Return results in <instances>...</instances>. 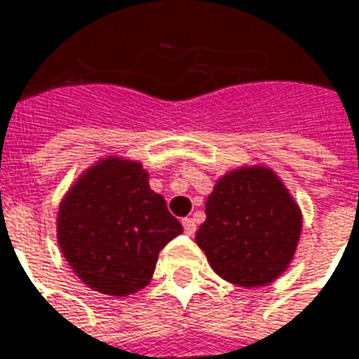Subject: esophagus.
Masks as SVG:
<instances>
[{
	"mask_svg": "<svg viewBox=\"0 0 359 359\" xmlns=\"http://www.w3.org/2000/svg\"><path fill=\"white\" fill-rule=\"evenodd\" d=\"M182 224H183V229H185V233L195 235V231H197V224H195V219H193V218H183Z\"/></svg>",
	"mask_w": 359,
	"mask_h": 359,
	"instance_id": "34e87169",
	"label": "esophagus"
}]
</instances>
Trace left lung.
<instances>
[{"label":"left lung","mask_w":359,"mask_h":359,"mask_svg":"<svg viewBox=\"0 0 359 359\" xmlns=\"http://www.w3.org/2000/svg\"><path fill=\"white\" fill-rule=\"evenodd\" d=\"M206 219L195 243L222 279L264 287L294 258L302 210L269 166H239L218 177L206 198Z\"/></svg>","instance_id":"left-lung-1"}]
</instances>
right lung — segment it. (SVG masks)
Listing matches in <instances>:
<instances>
[{"instance_id": "obj_1", "label": "right lung", "mask_w": 359, "mask_h": 359, "mask_svg": "<svg viewBox=\"0 0 359 359\" xmlns=\"http://www.w3.org/2000/svg\"><path fill=\"white\" fill-rule=\"evenodd\" d=\"M140 161L99 158L76 177L57 212V243L78 279L109 297L145 289L158 252L182 233Z\"/></svg>"}]
</instances>
